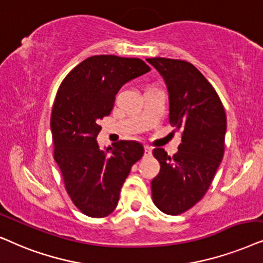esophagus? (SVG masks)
Masks as SVG:
<instances>
[{"label":"esophagus","mask_w":263,"mask_h":263,"mask_svg":"<svg viewBox=\"0 0 263 263\" xmlns=\"http://www.w3.org/2000/svg\"><path fill=\"white\" fill-rule=\"evenodd\" d=\"M152 148H150L149 145H144V153H145V156H150L152 155Z\"/></svg>","instance_id":"esophagus-1"}]
</instances>
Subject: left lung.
I'll use <instances>...</instances> for the list:
<instances>
[{
    "label": "left lung",
    "mask_w": 263,
    "mask_h": 263,
    "mask_svg": "<svg viewBox=\"0 0 263 263\" xmlns=\"http://www.w3.org/2000/svg\"><path fill=\"white\" fill-rule=\"evenodd\" d=\"M146 61L166 83L170 124L181 132L176 155L154 149L161 168L152 181L153 201L161 212L179 215L211 186L225 152L226 113L214 87L190 62L166 58Z\"/></svg>",
    "instance_id": "obj_1"
}]
</instances>
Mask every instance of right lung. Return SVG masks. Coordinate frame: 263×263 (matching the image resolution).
I'll return each instance as SVG.
<instances>
[{"mask_svg":"<svg viewBox=\"0 0 263 263\" xmlns=\"http://www.w3.org/2000/svg\"><path fill=\"white\" fill-rule=\"evenodd\" d=\"M149 71L141 59L95 55L76 66L56 93L50 118L54 159L72 202L91 218L113 213L131 167L144 154L135 141L101 149L100 120L110 114L120 87Z\"/></svg>","mask_w":263,"mask_h":263,"instance_id":"add662e5","label":"right lung"}]
</instances>
